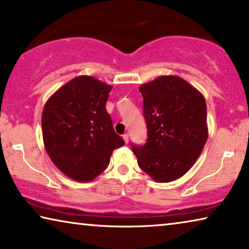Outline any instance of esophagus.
<instances>
[{
  "mask_svg": "<svg viewBox=\"0 0 249 249\" xmlns=\"http://www.w3.org/2000/svg\"><path fill=\"white\" fill-rule=\"evenodd\" d=\"M122 138H124V140L125 143L129 142V136H128V133H124V135L122 136Z\"/></svg>",
  "mask_w": 249,
  "mask_h": 249,
  "instance_id": "1",
  "label": "esophagus"
}]
</instances>
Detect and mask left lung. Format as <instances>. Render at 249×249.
I'll use <instances>...</instances> for the list:
<instances>
[{
  "mask_svg": "<svg viewBox=\"0 0 249 249\" xmlns=\"http://www.w3.org/2000/svg\"><path fill=\"white\" fill-rule=\"evenodd\" d=\"M148 139L132 144L139 167L157 182L182 177L208 138L204 95L177 75H161L140 87Z\"/></svg>",
  "mask_w": 249,
  "mask_h": 249,
  "instance_id": "8db88e82",
  "label": "left lung"
}]
</instances>
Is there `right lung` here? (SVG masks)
Here are the masks:
<instances>
[{"label": "right lung", "mask_w": 249, "mask_h": 249, "mask_svg": "<svg viewBox=\"0 0 249 249\" xmlns=\"http://www.w3.org/2000/svg\"><path fill=\"white\" fill-rule=\"evenodd\" d=\"M112 87L89 75L70 80L42 112L44 148L56 168L76 181L93 180L124 144L114 132L106 103Z\"/></svg>", "instance_id": "right-lung-1"}]
</instances>
